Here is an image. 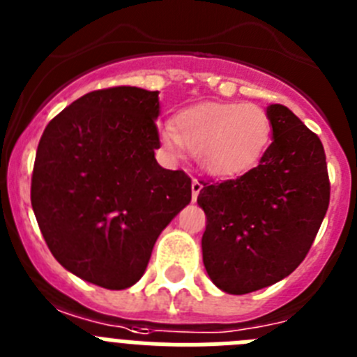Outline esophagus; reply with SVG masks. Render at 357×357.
Masks as SVG:
<instances>
[{"label":"esophagus","instance_id":"esophagus-1","mask_svg":"<svg viewBox=\"0 0 357 357\" xmlns=\"http://www.w3.org/2000/svg\"><path fill=\"white\" fill-rule=\"evenodd\" d=\"M202 188H204V185H202V182L197 181V178H193V182H191V197H193V202L198 198Z\"/></svg>","mask_w":357,"mask_h":357}]
</instances>
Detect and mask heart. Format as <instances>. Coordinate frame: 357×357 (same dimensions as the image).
Masks as SVG:
<instances>
[{
    "mask_svg": "<svg viewBox=\"0 0 357 357\" xmlns=\"http://www.w3.org/2000/svg\"><path fill=\"white\" fill-rule=\"evenodd\" d=\"M272 137L266 110L252 103H202L182 110L175 127H164V148L178 155L184 148L198 155L202 169L234 176L259 162Z\"/></svg>",
    "mask_w": 357,
    "mask_h": 357,
    "instance_id": "heart-1",
    "label": "heart"
}]
</instances>
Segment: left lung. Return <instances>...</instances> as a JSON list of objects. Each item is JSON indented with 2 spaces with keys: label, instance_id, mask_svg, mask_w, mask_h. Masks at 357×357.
Instances as JSON below:
<instances>
[{
  "label": "left lung",
  "instance_id": "obj_1",
  "mask_svg": "<svg viewBox=\"0 0 357 357\" xmlns=\"http://www.w3.org/2000/svg\"><path fill=\"white\" fill-rule=\"evenodd\" d=\"M272 144L259 164L223 182H202L207 216L202 254L222 291L245 295L272 286L304 261L329 207L326 151L284 105L266 107Z\"/></svg>",
  "mask_w": 357,
  "mask_h": 357
}]
</instances>
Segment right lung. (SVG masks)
Masks as SVG:
<instances>
[{
	"mask_svg": "<svg viewBox=\"0 0 357 357\" xmlns=\"http://www.w3.org/2000/svg\"><path fill=\"white\" fill-rule=\"evenodd\" d=\"M157 116V91H93L56 114L37 146L31 207L44 241L66 270L102 288L135 284L191 202V178L155 160Z\"/></svg>",
	"mask_w": 357,
	"mask_h": 357,
	"instance_id": "add662e5",
	"label": "right lung"
}]
</instances>
